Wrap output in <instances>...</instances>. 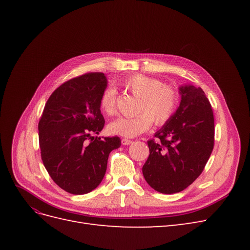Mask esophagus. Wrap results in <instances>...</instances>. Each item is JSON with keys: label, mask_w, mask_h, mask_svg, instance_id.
<instances>
[{"label": "esophagus", "mask_w": 250, "mask_h": 250, "mask_svg": "<svg viewBox=\"0 0 250 250\" xmlns=\"http://www.w3.org/2000/svg\"><path fill=\"white\" fill-rule=\"evenodd\" d=\"M133 142L131 140H128V139H122V145L124 146H128L130 145V144H132Z\"/></svg>", "instance_id": "34e87169"}]
</instances>
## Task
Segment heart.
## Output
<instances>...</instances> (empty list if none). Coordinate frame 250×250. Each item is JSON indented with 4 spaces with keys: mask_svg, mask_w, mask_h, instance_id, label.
<instances>
[{
    "mask_svg": "<svg viewBox=\"0 0 250 250\" xmlns=\"http://www.w3.org/2000/svg\"><path fill=\"white\" fill-rule=\"evenodd\" d=\"M122 86L135 98L138 116L132 118H119L108 125V130L124 138H134L148 130L152 122L162 126L171 120L178 105V95L170 85H165L161 80L137 74L121 81ZM116 90L108 87L100 98V108L108 116L116 109Z\"/></svg>",
    "mask_w": 250,
    "mask_h": 250,
    "instance_id": "obj_1",
    "label": "heart"
}]
</instances>
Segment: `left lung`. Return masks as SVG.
Segmentation results:
<instances>
[{
	"instance_id": "1",
	"label": "left lung",
	"mask_w": 250,
	"mask_h": 250,
	"mask_svg": "<svg viewBox=\"0 0 250 250\" xmlns=\"http://www.w3.org/2000/svg\"><path fill=\"white\" fill-rule=\"evenodd\" d=\"M179 107L149 140L143 166L148 185L163 194L184 191L202 173L214 148L211 105L200 87L181 85Z\"/></svg>"
}]
</instances>
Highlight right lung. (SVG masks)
<instances>
[{
  "instance_id": "add662e5",
  "label": "right lung",
  "mask_w": 250,
  "mask_h": 250,
  "mask_svg": "<svg viewBox=\"0 0 250 250\" xmlns=\"http://www.w3.org/2000/svg\"><path fill=\"white\" fill-rule=\"evenodd\" d=\"M107 86L103 73H87L52 93L39 123L41 155L54 183L82 195L101 184L108 155L121 146L118 137L99 138L104 127L100 98Z\"/></svg>"
}]
</instances>
